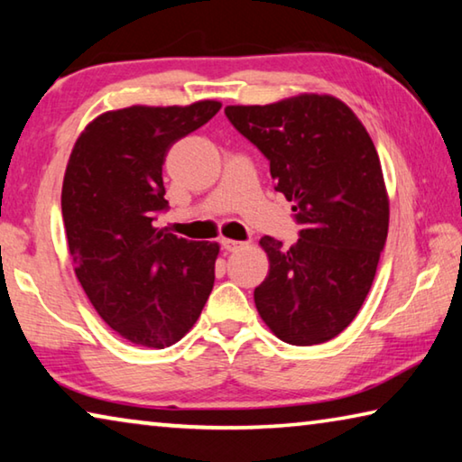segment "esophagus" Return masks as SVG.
<instances>
[{
    "instance_id": "obj_1",
    "label": "esophagus",
    "mask_w": 462,
    "mask_h": 462,
    "mask_svg": "<svg viewBox=\"0 0 462 462\" xmlns=\"http://www.w3.org/2000/svg\"><path fill=\"white\" fill-rule=\"evenodd\" d=\"M220 246L226 250V253H236V250H240L245 245H242V242H238V240L222 238V240H220Z\"/></svg>"
}]
</instances>
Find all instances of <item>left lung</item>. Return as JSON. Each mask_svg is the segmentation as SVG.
Wrapping results in <instances>:
<instances>
[{
    "label": "left lung",
    "instance_id": "8db88e82",
    "mask_svg": "<svg viewBox=\"0 0 462 462\" xmlns=\"http://www.w3.org/2000/svg\"><path fill=\"white\" fill-rule=\"evenodd\" d=\"M224 114L269 161L300 224L291 246L261 238L271 269L254 289L256 310L287 344L332 340L361 310L387 240L389 199L369 132L346 104L316 93Z\"/></svg>",
    "mask_w": 462,
    "mask_h": 462
}]
</instances>
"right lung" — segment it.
Returning a JSON list of instances; mask_svg holds the SVG:
<instances>
[{
    "label": "right lung",
    "mask_w": 462,
    "mask_h": 462,
    "mask_svg": "<svg viewBox=\"0 0 462 462\" xmlns=\"http://www.w3.org/2000/svg\"><path fill=\"white\" fill-rule=\"evenodd\" d=\"M217 101L106 112L77 138L62 181L75 275L101 319L132 344L165 348L198 322L216 279L217 242L154 226L167 212L169 148L220 112Z\"/></svg>",
    "instance_id": "obj_1"
}]
</instances>
